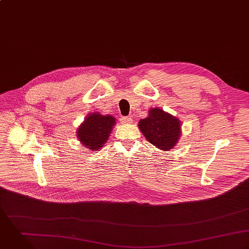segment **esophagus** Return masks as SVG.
<instances>
[{"mask_svg": "<svg viewBox=\"0 0 249 249\" xmlns=\"http://www.w3.org/2000/svg\"><path fill=\"white\" fill-rule=\"evenodd\" d=\"M120 121L124 124H130V123H132L133 119H132L131 116H123V117H121Z\"/></svg>", "mask_w": 249, "mask_h": 249, "instance_id": "34e87169", "label": "esophagus"}]
</instances>
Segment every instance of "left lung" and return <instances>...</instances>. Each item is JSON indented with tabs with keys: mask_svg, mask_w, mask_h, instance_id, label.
I'll use <instances>...</instances> for the list:
<instances>
[{
	"mask_svg": "<svg viewBox=\"0 0 249 249\" xmlns=\"http://www.w3.org/2000/svg\"><path fill=\"white\" fill-rule=\"evenodd\" d=\"M139 128L151 144L164 151L172 149L182 135L181 121L159 107H152L146 118L141 119Z\"/></svg>",
	"mask_w": 249,
	"mask_h": 249,
	"instance_id": "left-lung-1",
	"label": "left lung"
}]
</instances>
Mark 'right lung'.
<instances>
[{
  "mask_svg": "<svg viewBox=\"0 0 249 249\" xmlns=\"http://www.w3.org/2000/svg\"><path fill=\"white\" fill-rule=\"evenodd\" d=\"M116 124L112 115H103L99 112H90L77 130V138L81 144L93 152L104 147Z\"/></svg>",
  "mask_w": 249,
  "mask_h": 249,
  "instance_id": "right-lung-1",
  "label": "right lung"
}]
</instances>
